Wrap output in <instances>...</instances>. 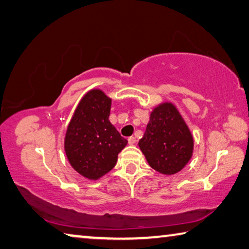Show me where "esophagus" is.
<instances>
[{"instance_id":"obj_1","label":"esophagus","mask_w":249,"mask_h":249,"mask_svg":"<svg viewBox=\"0 0 249 249\" xmlns=\"http://www.w3.org/2000/svg\"><path fill=\"white\" fill-rule=\"evenodd\" d=\"M136 138H134V137H130L129 139H128V142H129V144L130 145H133L134 144V143H136Z\"/></svg>"}]
</instances>
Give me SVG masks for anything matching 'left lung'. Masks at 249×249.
I'll list each match as a JSON object with an SVG mask.
<instances>
[{"mask_svg":"<svg viewBox=\"0 0 249 249\" xmlns=\"http://www.w3.org/2000/svg\"><path fill=\"white\" fill-rule=\"evenodd\" d=\"M138 144L150 166L163 175L180 172L194 153L193 134L171 102H162L153 108Z\"/></svg>","mask_w":249,"mask_h":249,"instance_id":"obj_1","label":"left lung"}]
</instances>
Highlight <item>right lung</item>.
Masks as SVG:
<instances>
[{"mask_svg": "<svg viewBox=\"0 0 249 249\" xmlns=\"http://www.w3.org/2000/svg\"><path fill=\"white\" fill-rule=\"evenodd\" d=\"M111 98L93 89L77 104L64 137V151L74 171L97 180L115 167L118 154L128 144L109 121Z\"/></svg>", "mask_w": 249, "mask_h": 249, "instance_id": "1", "label": "right lung"}]
</instances>
